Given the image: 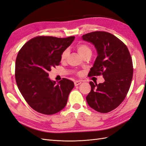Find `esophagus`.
<instances>
[{
	"instance_id": "34e87169",
	"label": "esophagus",
	"mask_w": 146,
	"mask_h": 146,
	"mask_svg": "<svg viewBox=\"0 0 146 146\" xmlns=\"http://www.w3.org/2000/svg\"><path fill=\"white\" fill-rule=\"evenodd\" d=\"M81 83H82V81H80V80H76L74 82V85H75V86H77L78 85H80Z\"/></svg>"
}]
</instances>
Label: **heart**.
Returning <instances> with one entry per match:
<instances>
[{
	"mask_svg": "<svg viewBox=\"0 0 146 146\" xmlns=\"http://www.w3.org/2000/svg\"><path fill=\"white\" fill-rule=\"evenodd\" d=\"M77 50L82 57H84L86 55L88 54H92V50L90 48V46L85 44H80L78 45L77 46ZM69 52L68 49H66L63 51V52L61 53V60L62 61H64L66 60L69 55Z\"/></svg>",
	"mask_w": 146,
	"mask_h": 146,
	"instance_id": "1",
	"label": "heart"
}]
</instances>
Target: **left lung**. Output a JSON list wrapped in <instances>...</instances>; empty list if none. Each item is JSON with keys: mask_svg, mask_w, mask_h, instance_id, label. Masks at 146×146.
Returning a JSON list of instances; mask_svg holds the SVG:
<instances>
[{"mask_svg": "<svg viewBox=\"0 0 146 146\" xmlns=\"http://www.w3.org/2000/svg\"><path fill=\"white\" fill-rule=\"evenodd\" d=\"M82 39L95 47L98 56L88 76L102 75L104 82H90L91 91L86 97L95 111L108 113L119 106L127 96L133 78V62L127 46L115 35L104 31L86 34Z\"/></svg>", "mask_w": 146, "mask_h": 146, "instance_id": "obj_1", "label": "left lung"}]
</instances>
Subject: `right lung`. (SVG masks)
<instances>
[{"mask_svg":"<svg viewBox=\"0 0 146 146\" xmlns=\"http://www.w3.org/2000/svg\"><path fill=\"white\" fill-rule=\"evenodd\" d=\"M75 38L38 36L31 39L19 51L15 62V79L19 92L31 108L45 115L63 109L74 86L67 78L56 84L48 72L60 65L61 55Z\"/></svg>","mask_w":146,"mask_h":146,"instance_id":"obj_1","label":"right lung"}]
</instances>
